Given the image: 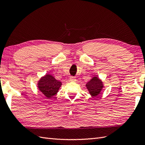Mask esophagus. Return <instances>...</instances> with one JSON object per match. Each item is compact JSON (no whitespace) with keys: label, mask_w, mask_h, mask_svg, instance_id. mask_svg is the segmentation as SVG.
<instances>
[{"label":"esophagus","mask_w":145,"mask_h":145,"mask_svg":"<svg viewBox=\"0 0 145 145\" xmlns=\"http://www.w3.org/2000/svg\"><path fill=\"white\" fill-rule=\"evenodd\" d=\"M69 80L71 82H75L76 81V78L75 77H71L69 78Z\"/></svg>","instance_id":"34e87169"}]
</instances>
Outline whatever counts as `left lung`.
<instances>
[{"label": "left lung", "instance_id": "obj_1", "mask_svg": "<svg viewBox=\"0 0 145 145\" xmlns=\"http://www.w3.org/2000/svg\"><path fill=\"white\" fill-rule=\"evenodd\" d=\"M86 86L93 97H97L102 91L103 85L102 80H100L98 77H93L86 83Z\"/></svg>", "mask_w": 145, "mask_h": 145}]
</instances>
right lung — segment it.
Wrapping results in <instances>:
<instances>
[{
  "instance_id": "1",
  "label": "right lung",
  "mask_w": 145,
  "mask_h": 145,
  "mask_svg": "<svg viewBox=\"0 0 145 145\" xmlns=\"http://www.w3.org/2000/svg\"><path fill=\"white\" fill-rule=\"evenodd\" d=\"M61 85L62 82L48 74L42 77L38 83L39 89L47 99L51 98L57 93Z\"/></svg>"
}]
</instances>
